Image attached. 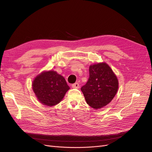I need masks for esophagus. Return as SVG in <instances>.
<instances>
[{"instance_id":"obj_1","label":"esophagus","mask_w":152,"mask_h":152,"mask_svg":"<svg viewBox=\"0 0 152 152\" xmlns=\"http://www.w3.org/2000/svg\"><path fill=\"white\" fill-rule=\"evenodd\" d=\"M72 87H73V88H74V89H79V84H78V83H75V84H72Z\"/></svg>"}]
</instances>
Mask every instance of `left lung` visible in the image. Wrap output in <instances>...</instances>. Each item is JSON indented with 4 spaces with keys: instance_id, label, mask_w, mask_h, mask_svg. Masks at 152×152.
Returning <instances> with one entry per match:
<instances>
[{
    "instance_id": "obj_1",
    "label": "left lung",
    "mask_w": 152,
    "mask_h": 152,
    "mask_svg": "<svg viewBox=\"0 0 152 152\" xmlns=\"http://www.w3.org/2000/svg\"><path fill=\"white\" fill-rule=\"evenodd\" d=\"M118 81L107 63H98L89 66V78L81 87L87 103L96 110L107 106L115 96Z\"/></svg>"
}]
</instances>
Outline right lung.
Here are the masks:
<instances>
[{
	"label": "right lung",
	"instance_id": "1",
	"mask_svg": "<svg viewBox=\"0 0 152 152\" xmlns=\"http://www.w3.org/2000/svg\"><path fill=\"white\" fill-rule=\"evenodd\" d=\"M32 89L41 103L53 107L61 102L70 87L65 78L51 70L43 71L35 77Z\"/></svg>",
	"mask_w": 152,
	"mask_h": 152
}]
</instances>
